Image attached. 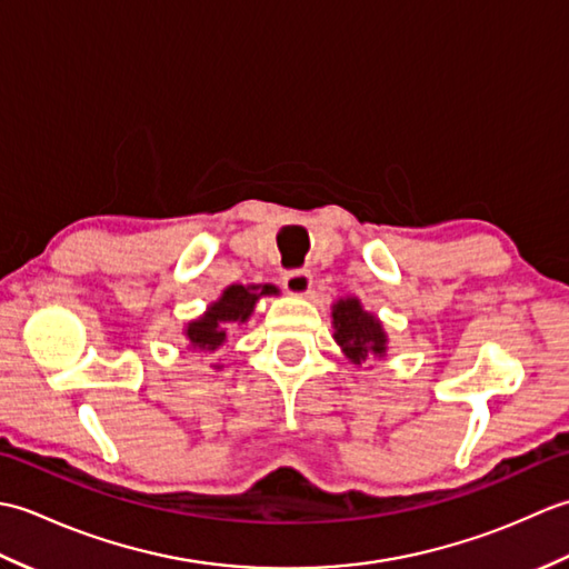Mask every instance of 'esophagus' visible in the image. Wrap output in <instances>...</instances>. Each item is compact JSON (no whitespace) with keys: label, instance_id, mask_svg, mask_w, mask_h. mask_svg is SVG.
Wrapping results in <instances>:
<instances>
[{"label":"esophagus","instance_id":"34e87169","mask_svg":"<svg viewBox=\"0 0 569 569\" xmlns=\"http://www.w3.org/2000/svg\"><path fill=\"white\" fill-rule=\"evenodd\" d=\"M283 288L293 296H306L312 288V276L308 269H291L283 273Z\"/></svg>","mask_w":569,"mask_h":569}]
</instances>
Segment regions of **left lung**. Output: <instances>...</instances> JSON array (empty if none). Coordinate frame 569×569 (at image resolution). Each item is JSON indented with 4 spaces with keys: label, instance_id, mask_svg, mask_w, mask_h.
<instances>
[{
    "label": "left lung",
    "instance_id": "8db88e82",
    "mask_svg": "<svg viewBox=\"0 0 569 569\" xmlns=\"http://www.w3.org/2000/svg\"><path fill=\"white\" fill-rule=\"evenodd\" d=\"M332 322H335V340L340 345L349 359L357 365L361 359L371 355L386 352V335L381 330V322L371 316V312L361 310L357 298L340 300L332 308Z\"/></svg>",
    "mask_w": 569,
    "mask_h": 569
}]
</instances>
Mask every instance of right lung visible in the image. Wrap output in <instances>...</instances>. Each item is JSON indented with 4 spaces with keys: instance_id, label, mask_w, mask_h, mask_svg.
<instances>
[{
    "instance_id": "1",
    "label": "right lung",
    "mask_w": 569,
    "mask_h": 569,
    "mask_svg": "<svg viewBox=\"0 0 569 569\" xmlns=\"http://www.w3.org/2000/svg\"><path fill=\"white\" fill-rule=\"evenodd\" d=\"M276 293L273 286H229L222 298L196 322L188 325V340L198 349H217L227 337L232 322H247L253 306L261 296Z\"/></svg>"
}]
</instances>
